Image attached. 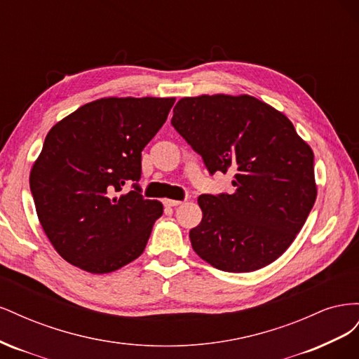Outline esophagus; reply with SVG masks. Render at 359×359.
I'll use <instances>...</instances> for the list:
<instances>
[{"label":"esophagus","mask_w":359,"mask_h":359,"mask_svg":"<svg viewBox=\"0 0 359 359\" xmlns=\"http://www.w3.org/2000/svg\"><path fill=\"white\" fill-rule=\"evenodd\" d=\"M165 206H168V208H173V206H178L181 205V201H173V199H165Z\"/></svg>","instance_id":"1"}]
</instances>
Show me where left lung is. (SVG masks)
<instances>
[{
	"mask_svg": "<svg viewBox=\"0 0 359 359\" xmlns=\"http://www.w3.org/2000/svg\"><path fill=\"white\" fill-rule=\"evenodd\" d=\"M172 126L210 175L232 170V194H202L194 252L226 273H252L283 255L316 201L314 156L287 116L252 95L181 99Z\"/></svg>",
	"mask_w": 359,
	"mask_h": 359,
	"instance_id": "1",
	"label": "left lung"
}]
</instances>
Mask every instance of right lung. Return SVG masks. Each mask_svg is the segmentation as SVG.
<instances>
[{
  "label": "right lung",
  "mask_w": 359,
  "mask_h": 359,
  "mask_svg": "<svg viewBox=\"0 0 359 359\" xmlns=\"http://www.w3.org/2000/svg\"><path fill=\"white\" fill-rule=\"evenodd\" d=\"M173 103L109 97L50 128L29 189L43 231L69 264L106 274L144 253L163 205L142 196V149Z\"/></svg>",
  "instance_id": "right-lung-1"
}]
</instances>
